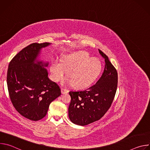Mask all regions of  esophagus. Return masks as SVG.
I'll list each match as a JSON object with an SVG mask.
<instances>
[{"label":"esophagus","instance_id":"obj_1","mask_svg":"<svg viewBox=\"0 0 150 150\" xmlns=\"http://www.w3.org/2000/svg\"><path fill=\"white\" fill-rule=\"evenodd\" d=\"M68 90L66 88H61V92H62V94H67L68 93Z\"/></svg>","mask_w":150,"mask_h":150}]
</instances>
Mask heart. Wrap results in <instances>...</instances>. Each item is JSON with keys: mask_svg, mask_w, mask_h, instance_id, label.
<instances>
[{"mask_svg": "<svg viewBox=\"0 0 150 150\" xmlns=\"http://www.w3.org/2000/svg\"><path fill=\"white\" fill-rule=\"evenodd\" d=\"M101 70V63L96 58H90L85 52H76L63 59L62 63L53 62L50 67L52 77L58 81L68 72L69 78L65 82L82 88L90 85L98 76Z\"/></svg>", "mask_w": 150, "mask_h": 150, "instance_id": "heart-1", "label": "heart"}]
</instances>
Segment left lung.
Masks as SVG:
<instances>
[{"label": "left lung", "instance_id": "obj_1", "mask_svg": "<svg viewBox=\"0 0 150 150\" xmlns=\"http://www.w3.org/2000/svg\"><path fill=\"white\" fill-rule=\"evenodd\" d=\"M105 67L97 82L87 90L71 91L69 117L78 125L85 126L100 119L110 108L117 87V72L102 51Z\"/></svg>", "mask_w": 150, "mask_h": 150}]
</instances>
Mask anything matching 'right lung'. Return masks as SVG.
Masks as SVG:
<instances>
[{"instance_id": "1", "label": "right lung", "mask_w": 150, "mask_h": 150, "mask_svg": "<svg viewBox=\"0 0 150 150\" xmlns=\"http://www.w3.org/2000/svg\"><path fill=\"white\" fill-rule=\"evenodd\" d=\"M49 42L32 43L21 50L10 62L7 85L11 102L16 111L31 120L47 114L52 101L61 95L59 85L48 78V62L37 60L42 48Z\"/></svg>"}]
</instances>
